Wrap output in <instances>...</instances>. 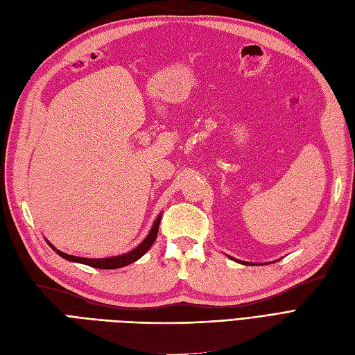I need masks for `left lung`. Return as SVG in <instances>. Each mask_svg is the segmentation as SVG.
I'll return each mask as SVG.
<instances>
[{"instance_id": "left-lung-1", "label": "left lung", "mask_w": 355, "mask_h": 355, "mask_svg": "<svg viewBox=\"0 0 355 355\" xmlns=\"http://www.w3.org/2000/svg\"><path fill=\"white\" fill-rule=\"evenodd\" d=\"M232 261H235V262H239V263H243V265H262V263H252V262H243V261H239V259H234V257H231Z\"/></svg>"}]
</instances>
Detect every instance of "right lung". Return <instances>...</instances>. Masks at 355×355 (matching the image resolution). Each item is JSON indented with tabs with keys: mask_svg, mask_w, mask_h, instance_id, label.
Listing matches in <instances>:
<instances>
[{
	"mask_svg": "<svg viewBox=\"0 0 355 355\" xmlns=\"http://www.w3.org/2000/svg\"><path fill=\"white\" fill-rule=\"evenodd\" d=\"M159 220H161V213L157 216L151 231L148 232V235L145 237V240L139 244L137 247H135L133 250L123 253V254H118V256H111V257H98V259H92V257H80V256H72L68 253H63L60 250H58L55 245H53L49 240L47 244L51 247L53 250H55L59 256H62L63 259H67L69 262H77V263H84V265H89L92 268H99V270H116V268H123L130 265L133 262H136L137 259H141V257L151 249V245L154 244L155 239H157V234H158V227H159Z\"/></svg>",
	"mask_w": 355,
	"mask_h": 355,
	"instance_id": "1",
	"label": "right lung"
}]
</instances>
